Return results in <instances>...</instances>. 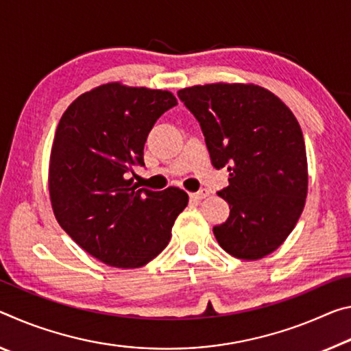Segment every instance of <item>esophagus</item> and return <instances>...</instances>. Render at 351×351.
<instances>
[{
    "mask_svg": "<svg viewBox=\"0 0 351 351\" xmlns=\"http://www.w3.org/2000/svg\"><path fill=\"white\" fill-rule=\"evenodd\" d=\"M210 196V191L208 189H200V191H196V193H191L189 194V197L194 199V200H202L205 197Z\"/></svg>",
    "mask_w": 351,
    "mask_h": 351,
    "instance_id": "esophagus-1",
    "label": "esophagus"
}]
</instances>
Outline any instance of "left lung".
Listing matches in <instances>:
<instances>
[{"label": "left lung", "mask_w": 351, "mask_h": 351, "mask_svg": "<svg viewBox=\"0 0 351 351\" xmlns=\"http://www.w3.org/2000/svg\"><path fill=\"white\" fill-rule=\"evenodd\" d=\"M200 124L211 165L227 168L228 219L213 233L227 254L260 260L294 230L308 194L303 134L294 113L255 84H206L177 91Z\"/></svg>", "instance_id": "left-lung-1"}]
</instances>
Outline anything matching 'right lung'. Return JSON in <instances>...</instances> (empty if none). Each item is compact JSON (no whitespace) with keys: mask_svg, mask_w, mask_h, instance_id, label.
<instances>
[{"mask_svg":"<svg viewBox=\"0 0 351 351\" xmlns=\"http://www.w3.org/2000/svg\"><path fill=\"white\" fill-rule=\"evenodd\" d=\"M177 106L166 90L99 85L74 99L57 125L49 199L60 227L91 256L113 267H141L171 239L188 194L138 188L134 166L157 119Z\"/></svg>","mask_w":351,"mask_h":351,"instance_id":"add662e5","label":"right lung"}]
</instances>
